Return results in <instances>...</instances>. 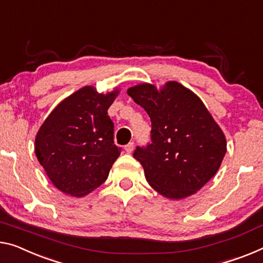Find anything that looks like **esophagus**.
<instances>
[{
  "mask_svg": "<svg viewBox=\"0 0 263 263\" xmlns=\"http://www.w3.org/2000/svg\"><path fill=\"white\" fill-rule=\"evenodd\" d=\"M133 149H134V142H129L128 144L124 145V151H126L128 154H130L133 152Z\"/></svg>",
  "mask_w": 263,
  "mask_h": 263,
  "instance_id": "obj_1",
  "label": "esophagus"
}]
</instances>
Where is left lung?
I'll return each mask as SVG.
<instances>
[{"label":"left lung","mask_w":263,"mask_h":263,"mask_svg":"<svg viewBox=\"0 0 263 263\" xmlns=\"http://www.w3.org/2000/svg\"><path fill=\"white\" fill-rule=\"evenodd\" d=\"M127 92L152 121V142L137 145L133 154L148 183L175 200L200 191L219 171L227 151L223 133L203 102L175 81L160 91L143 83Z\"/></svg>","instance_id":"1"}]
</instances>
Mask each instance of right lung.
Returning a JSON list of instances; mask_svg holds the SVG:
<instances>
[{
	"mask_svg": "<svg viewBox=\"0 0 263 263\" xmlns=\"http://www.w3.org/2000/svg\"><path fill=\"white\" fill-rule=\"evenodd\" d=\"M118 92L103 95L84 87L63 100L40 128L36 156L61 192L83 196L107 180L121 154L108 115Z\"/></svg>",
	"mask_w": 263,
	"mask_h": 263,
	"instance_id": "1",
	"label": "right lung"
}]
</instances>
